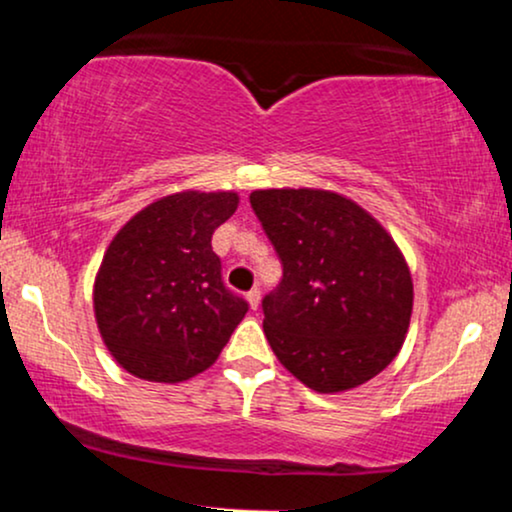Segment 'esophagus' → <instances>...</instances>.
Returning <instances> with one entry per match:
<instances>
[{
	"label": "esophagus",
	"mask_w": 512,
	"mask_h": 512,
	"mask_svg": "<svg viewBox=\"0 0 512 512\" xmlns=\"http://www.w3.org/2000/svg\"><path fill=\"white\" fill-rule=\"evenodd\" d=\"M245 301H248L252 310H257V308H260V291H257V289L248 291V293H245Z\"/></svg>",
	"instance_id": "34e87169"
}]
</instances>
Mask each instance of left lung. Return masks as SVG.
Segmentation results:
<instances>
[{
	"label": "left lung",
	"instance_id": "obj_1",
	"mask_svg": "<svg viewBox=\"0 0 512 512\" xmlns=\"http://www.w3.org/2000/svg\"><path fill=\"white\" fill-rule=\"evenodd\" d=\"M250 204L284 264L281 286L262 301L274 356L322 395L368 383L399 354L414 308L395 238L332 190H252Z\"/></svg>",
	"mask_w": 512,
	"mask_h": 512
}]
</instances>
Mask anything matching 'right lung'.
I'll use <instances>...</instances> for the list:
<instances>
[{
  "instance_id": "right-lung-1",
  "label": "right lung",
  "mask_w": 512,
  "mask_h": 512,
  "mask_svg": "<svg viewBox=\"0 0 512 512\" xmlns=\"http://www.w3.org/2000/svg\"><path fill=\"white\" fill-rule=\"evenodd\" d=\"M238 192L182 190L146 204L105 250L93 315L105 349L134 378L182 383L214 366L248 303L226 291L211 236Z\"/></svg>"
}]
</instances>
